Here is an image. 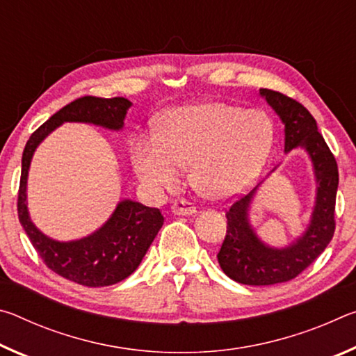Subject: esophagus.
I'll return each instance as SVG.
<instances>
[{
	"label": "esophagus",
	"instance_id": "1",
	"mask_svg": "<svg viewBox=\"0 0 356 356\" xmlns=\"http://www.w3.org/2000/svg\"><path fill=\"white\" fill-rule=\"evenodd\" d=\"M171 210H172L174 215H182V216L196 215V212H197L196 207L191 206V204L186 202V201H179V202H176V204H174V206L171 207Z\"/></svg>",
	"mask_w": 356,
	"mask_h": 356
}]
</instances>
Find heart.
Wrapping results in <instances>:
<instances>
[{
    "label": "heart",
    "instance_id": "heart-1",
    "mask_svg": "<svg viewBox=\"0 0 356 356\" xmlns=\"http://www.w3.org/2000/svg\"><path fill=\"white\" fill-rule=\"evenodd\" d=\"M275 124L267 113L225 102L176 106L156 122V136L131 143V163L144 188H177L180 168L197 195L226 201L254 184L272 154Z\"/></svg>",
    "mask_w": 356,
    "mask_h": 356
}]
</instances>
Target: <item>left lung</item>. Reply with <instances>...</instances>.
Masks as SVG:
<instances>
[{
    "label": "left lung",
    "instance_id": "8db88e82",
    "mask_svg": "<svg viewBox=\"0 0 356 356\" xmlns=\"http://www.w3.org/2000/svg\"><path fill=\"white\" fill-rule=\"evenodd\" d=\"M259 94L284 124V152L300 147L309 156L316 179L314 207L301 236L282 248L270 246L259 238L250 221V209L261 182L226 212L227 231L216 257L222 272L240 284L272 286L298 276L331 242L339 174L333 154L318 134L316 119L303 105L272 89H259Z\"/></svg>",
    "mask_w": 356,
    "mask_h": 356
}]
</instances>
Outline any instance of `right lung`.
<instances>
[{
	"label": "right lung",
	"mask_w": 356,
	"mask_h": 356,
	"mask_svg": "<svg viewBox=\"0 0 356 356\" xmlns=\"http://www.w3.org/2000/svg\"><path fill=\"white\" fill-rule=\"evenodd\" d=\"M131 102L124 97L100 99L86 95L65 105L40 125L29 138L22 156V177L19 190V220L42 261L53 272L76 284L105 287L130 276L146 256L160 227L163 215L159 209L141 202L122 200L97 231L89 236L59 242L45 236L29 216L26 202L28 172L39 144L64 122L94 124L113 131L124 129Z\"/></svg>",
	"instance_id": "1"
}]
</instances>
